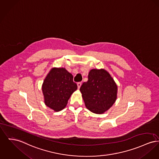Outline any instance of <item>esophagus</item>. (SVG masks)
<instances>
[{"label":"esophagus","mask_w":159,"mask_h":159,"mask_svg":"<svg viewBox=\"0 0 159 159\" xmlns=\"http://www.w3.org/2000/svg\"><path fill=\"white\" fill-rule=\"evenodd\" d=\"M77 87H78V89H80V86H81V85H82V82H78L77 84Z\"/></svg>","instance_id":"obj_1"}]
</instances>
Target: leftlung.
Returning <instances> with one entry per match:
<instances>
[{"mask_svg":"<svg viewBox=\"0 0 159 159\" xmlns=\"http://www.w3.org/2000/svg\"><path fill=\"white\" fill-rule=\"evenodd\" d=\"M117 85L110 74L104 69H93L88 80L80 88L86 108L94 113L107 111L117 97Z\"/></svg>","mask_w":159,"mask_h":159,"instance_id":"8db88e82","label":"left lung"}]
</instances>
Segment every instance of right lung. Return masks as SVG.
Listing matches in <instances>:
<instances>
[{
	"mask_svg": "<svg viewBox=\"0 0 159 159\" xmlns=\"http://www.w3.org/2000/svg\"><path fill=\"white\" fill-rule=\"evenodd\" d=\"M77 89L73 76L64 68H52L42 85L45 104L58 112L66 107L71 94Z\"/></svg>",
	"mask_w": 159,
	"mask_h": 159,
	"instance_id": "obj_1",
	"label": "right lung"
}]
</instances>
